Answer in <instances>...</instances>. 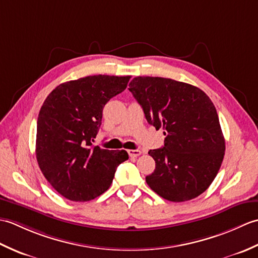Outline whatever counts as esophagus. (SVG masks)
I'll return each mask as SVG.
<instances>
[{"label": "esophagus", "mask_w": 258, "mask_h": 258, "mask_svg": "<svg viewBox=\"0 0 258 258\" xmlns=\"http://www.w3.org/2000/svg\"><path fill=\"white\" fill-rule=\"evenodd\" d=\"M127 153L131 157H138L141 155L142 152L140 150H128Z\"/></svg>", "instance_id": "obj_1"}]
</instances>
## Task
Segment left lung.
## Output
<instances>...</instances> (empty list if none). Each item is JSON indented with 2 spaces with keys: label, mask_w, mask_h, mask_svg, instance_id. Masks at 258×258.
Returning <instances> with one entry per match:
<instances>
[{
  "label": "left lung",
  "mask_w": 258,
  "mask_h": 258,
  "mask_svg": "<svg viewBox=\"0 0 258 258\" xmlns=\"http://www.w3.org/2000/svg\"><path fill=\"white\" fill-rule=\"evenodd\" d=\"M130 92L149 124L163 127L162 149L151 150L155 169L146 183L163 199L185 202L208 188L220 171L225 140L211 98L199 87L172 79L138 76Z\"/></svg>",
  "instance_id": "8db88e82"
}]
</instances>
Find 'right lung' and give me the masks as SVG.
<instances>
[{
	"mask_svg": "<svg viewBox=\"0 0 258 258\" xmlns=\"http://www.w3.org/2000/svg\"><path fill=\"white\" fill-rule=\"evenodd\" d=\"M131 76L93 75L54 89L38 113L36 160L47 182L73 202L100 196L112 184L127 152L93 146L103 107L122 93Z\"/></svg>",
	"mask_w": 258,
	"mask_h": 258,
	"instance_id": "add662e5",
	"label": "right lung"
}]
</instances>
